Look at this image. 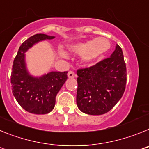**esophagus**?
Masks as SVG:
<instances>
[{
  "instance_id": "obj_1",
  "label": "esophagus",
  "mask_w": 149,
  "mask_h": 149,
  "mask_svg": "<svg viewBox=\"0 0 149 149\" xmlns=\"http://www.w3.org/2000/svg\"><path fill=\"white\" fill-rule=\"evenodd\" d=\"M68 77L72 78V77H76V74L73 72V71H69L68 72Z\"/></svg>"
}]
</instances>
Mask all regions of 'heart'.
<instances>
[{"instance_id":"b5f03b06","label":"heart","mask_w":149,"mask_h":149,"mask_svg":"<svg viewBox=\"0 0 149 149\" xmlns=\"http://www.w3.org/2000/svg\"><path fill=\"white\" fill-rule=\"evenodd\" d=\"M110 48V41L104 37H99L86 42L74 45L72 47V51L84 54V60L90 63L102 56Z\"/></svg>"}]
</instances>
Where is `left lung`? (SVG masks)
I'll use <instances>...</instances> for the list:
<instances>
[{
	"instance_id": "obj_1",
	"label": "left lung",
	"mask_w": 149,
	"mask_h": 149,
	"mask_svg": "<svg viewBox=\"0 0 149 149\" xmlns=\"http://www.w3.org/2000/svg\"><path fill=\"white\" fill-rule=\"evenodd\" d=\"M77 105L89 115H102L110 111L125 90L127 69L122 50L116 45L108 58L94 65L77 69Z\"/></svg>"
}]
</instances>
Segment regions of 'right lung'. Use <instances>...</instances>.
Returning <instances> with one entry per match:
<instances>
[{
	"label": "right lung",
	"instance_id": "obj_1",
	"mask_svg": "<svg viewBox=\"0 0 149 149\" xmlns=\"http://www.w3.org/2000/svg\"><path fill=\"white\" fill-rule=\"evenodd\" d=\"M54 36L38 33L30 36L19 47L11 72L12 90L18 103L26 111L47 114L53 110L55 98L68 78V72H51L41 77H33L27 72L24 53L39 41Z\"/></svg>",
	"mask_w": 149,
	"mask_h": 149
}]
</instances>
